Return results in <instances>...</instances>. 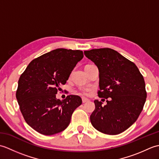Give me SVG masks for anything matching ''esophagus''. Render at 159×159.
I'll return each mask as SVG.
<instances>
[{
	"instance_id": "34e87169",
	"label": "esophagus",
	"mask_w": 159,
	"mask_h": 159,
	"mask_svg": "<svg viewBox=\"0 0 159 159\" xmlns=\"http://www.w3.org/2000/svg\"><path fill=\"white\" fill-rule=\"evenodd\" d=\"M88 101H89V100L87 99V98H82L83 103H85L87 102H88Z\"/></svg>"
}]
</instances>
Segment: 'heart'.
Listing matches in <instances>:
<instances>
[{
    "label": "heart",
    "mask_w": 159,
    "mask_h": 159,
    "mask_svg": "<svg viewBox=\"0 0 159 159\" xmlns=\"http://www.w3.org/2000/svg\"><path fill=\"white\" fill-rule=\"evenodd\" d=\"M87 66H88V65H87ZM89 90H90V89L87 88V87H81V88H80V91L81 92V93H83L84 94V95H87L89 92Z\"/></svg>",
    "instance_id": "b5f03b06"
}]
</instances>
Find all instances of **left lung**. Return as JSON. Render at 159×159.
Segmentation results:
<instances>
[{
  "mask_svg": "<svg viewBox=\"0 0 159 159\" xmlns=\"http://www.w3.org/2000/svg\"><path fill=\"white\" fill-rule=\"evenodd\" d=\"M84 54L98 68V96L111 98L104 107L102 102L94 100L91 123L104 134L122 133L135 122L146 102L147 93L142 74L133 62L113 49H92Z\"/></svg>",
  "mask_w": 159,
  "mask_h": 159,
  "instance_id": "left-lung-1",
  "label": "left lung"
}]
</instances>
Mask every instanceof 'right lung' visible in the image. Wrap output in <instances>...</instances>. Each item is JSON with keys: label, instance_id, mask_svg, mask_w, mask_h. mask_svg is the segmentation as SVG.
I'll return each instance as SVG.
<instances>
[{"label": "right lung", "instance_id": "add662e5", "mask_svg": "<svg viewBox=\"0 0 159 159\" xmlns=\"http://www.w3.org/2000/svg\"><path fill=\"white\" fill-rule=\"evenodd\" d=\"M83 58L81 50L57 48L33 59L21 74L16 98L26 122L37 132L52 135L68 126L82 100L70 95L60 100L56 94Z\"/></svg>", "mask_w": 159, "mask_h": 159}]
</instances>
